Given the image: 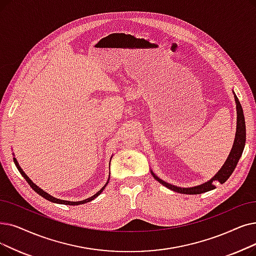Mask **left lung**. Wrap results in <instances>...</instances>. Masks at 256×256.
Segmentation results:
<instances>
[{
  "label": "left lung",
  "mask_w": 256,
  "mask_h": 256,
  "mask_svg": "<svg viewBox=\"0 0 256 256\" xmlns=\"http://www.w3.org/2000/svg\"><path fill=\"white\" fill-rule=\"evenodd\" d=\"M234 99H236V114H238V119H236V138L234 142H233V146L231 148V152L228 156V158L226 162L224 163L223 168H222L214 176L211 178L209 181L206 183H203L201 185H198L194 187H178L174 185H172L170 183H166L163 180L159 179V178L156 176L152 172V174L157 180L159 183L164 185L165 187L170 188V190H174L176 192L179 194H203L209 190H212L216 188V183L223 184L225 183L228 178L231 176L233 170H236V164L240 158V156L242 154L244 148H245V143H246V124H245V117H244V112L240 106V102H238V98L234 94Z\"/></svg>",
  "instance_id": "obj_1"
}]
</instances>
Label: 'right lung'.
<instances>
[{
  "instance_id": "right-lung-1",
  "label": "right lung",
  "mask_w": 256,
  "mask_h": 256,
  "mask_svg": "<svg viewBox=\"0 0 256 256\" xmlns=\"http://www.w3.org/2000/svg\"><path fill=\"white\" fill-rule=\"evenodd\" d=\"M14 163H16V168L18 170V172H20V174L23 176L24 178H25V180L28 182V184L31 186V188L33 190H34L36 192H38L40 196H42V198H45L46 200H48V201H50V202H52V203H56V204H64V205H80V204H84V203H88V202H91L92 200H94L95 198H97L99 194H100L102 192H104V190L106 188V186L108 185V180H110V176H108V182L106 183V185L102 188L100 190H98L94 196H92L91 198H86V200H84V201H80V202H70V201H64V200H60V198H54V196H50L48 192H44L42 188H40L38 185H36L34 183H33L30 179H29V176L23 172V170L20 168V166L18 165V161H16V158H14Z\"/></svg>"
}]
</instances>
